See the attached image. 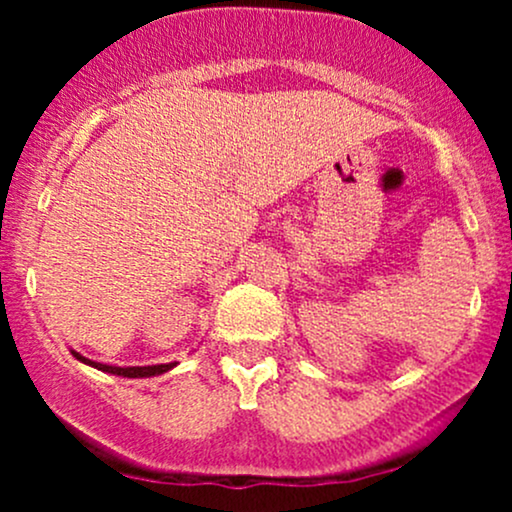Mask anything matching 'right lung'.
I'll return each instance as SVG.
<instances>
[{
    "label": "right lung",
    "mask_w": 512,
    "mask_h": 512,
    "mask_svg": "<svg viewBox=\"0 0 512 512\" xmlns=\"http://www.w3.org/2000/svg\"><path fill=\"white\" fill-rule=\"evenodd\" d=\"M72 351V356L76 361L86 363V366L96 368V370H103V373H110V375H122V378H154V375H163L168 373V370H173L178 363H156V366H108V363H98V361H91V358L81 356L79 351L69 349Z\"/></svg>",
    "instance_id": "add662e5"
}]
</instances>
